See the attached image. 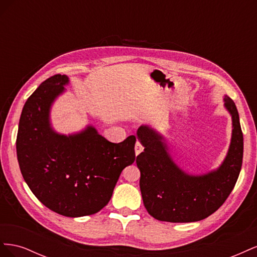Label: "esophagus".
I'll use <instances>...</instances> for the list:
<instances>
[{"instance_id":"obj_1","label":"esophagus","mask_w":257,"mask_h":257,"mask_svg":"<svg viewBox=\"0 0 257 257\" xmlns=\"http://www.w3.org/2000/svg\"><path fill=\"white\" fill-rule=\"evenodd\" d=\"M143 150H144V147L142 146V144L139 142H136V144H135V154L138 155Z\"/></svg>"}]
</instances>
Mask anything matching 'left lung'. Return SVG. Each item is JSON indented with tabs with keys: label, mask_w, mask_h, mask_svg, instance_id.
<instances>
[{
	"label": "left lung",
	"mask_w": 257,
	"mask_h": 257,
	"mask_svg": "<svg viewBox=\"0 0 257 257\" xmlns=\"http://www.w3.org/2000/svg\"><path fill=\"white\" fill-rule=\"evenodd\" d=\"M224 107L231 116V138L226 157L216 169L192 175L179 167L166 138L148 124L137 130L144 152L136 158L141 170L144 205L154 219L172 223L204 220L219 209L234 189L243 158V135L237 107L224 95Z\"/></svg>",
	"instance_id": "left-lung-1"
}]
</instances>
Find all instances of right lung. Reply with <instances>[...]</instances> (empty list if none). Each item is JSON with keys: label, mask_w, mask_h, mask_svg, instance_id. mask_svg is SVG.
Segmentation results:
<instances>
[{"label": "right lung", "mask_w": 257, "mask_h": 257, "mask_svg": "<svg viewBox=\"0 0 257 257\" xmlns=\"http://www.w3.org/2000/svg\"><path fill=\"white\" fill-rule=\"evenodd\" d=\"M68 83L66 75H54L28 98L16 148L22 177L37 199L61 215L79 217L98 212L110 200L122 170L135 161L136 137L113 144L93 125L58 133L50 111Z\"/></svg>", "instance_id": "1"}]
</instances>
